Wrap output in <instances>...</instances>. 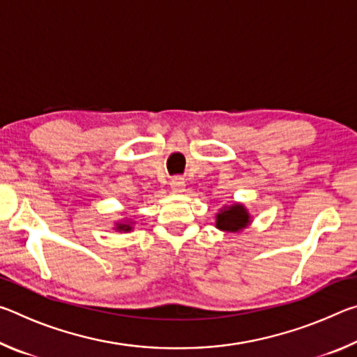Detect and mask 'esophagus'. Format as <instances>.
<instances>
[{
	"instance_id": "esophagus-1",
	"label": "esophagus",
	"mask_w": 357,
	"mask_h": 357,
	"mask_svg": "<svg viewBox=\"0 0 357 357\" xmlns=\"http://www.w3.org/2000/svg\"><path fill=\"white\" fill-rule=\"evenodd\" d=\"M184 185H185L184 179L179 178V176L173 178V179L170 181V187H172V190H174V192H183V190H184Z\"/></svg>"
}]
</instances>
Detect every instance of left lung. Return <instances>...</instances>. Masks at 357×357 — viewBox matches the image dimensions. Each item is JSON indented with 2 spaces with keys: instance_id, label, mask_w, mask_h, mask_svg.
<instances>
[{
  "instance_id": "left-lung-1",
  "label": "left lung",
  "mask_w": 357,
  "mask_h": 357,
  "mask_svg": "<svg viewBox=\"0 0 357 357\" xmlns=\"http://www.w3.org/2000/svg\"><path fill=\"white\" fill-rule=\"evenodd\" d=\"M217 228L223 231L236 233L249 225V214L243 204H233L217 215Z\"/></svg>"
}]
</instances>
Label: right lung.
Masks as SVG:
<instances>
[{
  "instance_id": "obj_1",
  "label": "right lung",
  "mask_w": 357,
  "mask_h": 357,
  "mask_svg": "<svg viewBox=\"0 0 357 357\" xmlns=\"http://www.w3.org/2000/svg\"><path fill=\"white\" fill-rule=\"evenodd\" d=\"M118 229H119V231H129L130 227H129V225H124V223H119Z\"/></svg>"
}]
</instances>
